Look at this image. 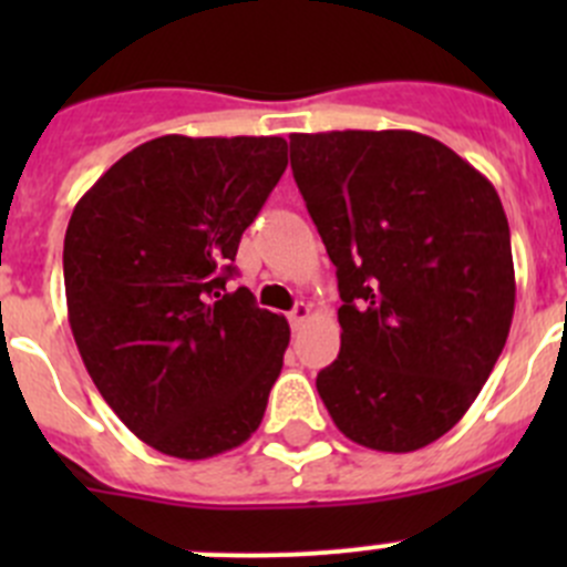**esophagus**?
Here are the masks:
<instances>
[{"label": "esophagus", "instance_id": "1", "mask_svg": "<svg viewBox=\"0 0 567 567\" xmlns=\"http://www.w3.org/2000/svg\"><path fill=\"white\" fill-rule=\"evenodd\" d=\"M310 316H312V310H310V305H305V301H299V305L293 307V310L288 312V320H290V329H301V326L307 323V320H310Z\"/></svg>", "mask_w": 567, "mask_h": 567}]
</instances>
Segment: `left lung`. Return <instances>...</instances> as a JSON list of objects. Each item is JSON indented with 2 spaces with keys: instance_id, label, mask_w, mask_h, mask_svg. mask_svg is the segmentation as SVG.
<instances>
[{
  "instance_id": "8db88e82",
  "label": "left lung",
  "mask_w": 567,
  "mask_h": 567,
  "mask_svg": "<svg viewBox=\"0 0 567 567\" xmlns=\"http://www.w3.org/2000/svg\"><path fill=\"white\" fill-rule=\"evenodd\" d=\"M290 167L342 299L320 400L351 442L414 453L466 414L511 331L499 194L416 131L290 134Z\"/></svg>"
}]
</instances>
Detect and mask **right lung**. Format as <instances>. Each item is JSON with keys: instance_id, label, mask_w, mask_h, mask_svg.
Wrapping results in <instances>:
<instances>
[{"instance_id": "add662e5", "label": "right lung", "mask_w": 567, "mask_h": 567, "mask_svg": "<svg viewBox=\"0 0 567 567\" xmlns=\"http://www.w3.org/2000/svg\"><path fill=\"white\" fill-rule=\"evenodd\" d=\"M285 167L282 136L169 134L125 153L73 208V340L114 414L158 453H227L266 414L290 326L227 279Z\"/></svg>"}]
</instances>
